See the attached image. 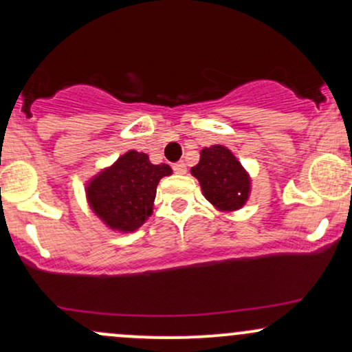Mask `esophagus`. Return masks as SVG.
Wrapping results in <instances>:
<instances>
[{"label":"esophagus","instance_id":"1","mask_svg":"<svg viewBox=\"0 0 352 352\" xmlns=\"http://www.w3.org/2000/svg\"><path fill=\"white\" fill-rule=\"evenodd\" d=\"M173 172L179 173V175H184V173H187V165H185L184 162L173 164Z\"/></svg>","mask_w":352,"mask_h":352}]
</instances>
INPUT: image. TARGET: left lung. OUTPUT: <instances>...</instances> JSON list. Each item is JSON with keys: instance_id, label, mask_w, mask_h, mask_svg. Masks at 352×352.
Returning <instances> with one entry per match:
<instances>
[{"instance_id": "1", "label": "left lung", "mask_w": 352, "mask_h": 352, "mask_svg": "<svg viewBox=\"0 0 352 352\" xmlns=\"http://www.w3.org/2000/svg\"><path fill=\"white\" fill-rule=\"evenodd\" d=\"M205 199L220 212H235L246 204L252 180L243 165L223 145L201 148L200 162L192 167Z\"/></svg>"}]
</instances>
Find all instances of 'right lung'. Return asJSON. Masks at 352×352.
<instances>
[{
    "label": "right lung",
    "instance_id": "right-lung-1",
    "mask_svg": "<svg viewBox=\"0 0 352 352\" xmlns=\"http://www.w3.org/2000/svg\"><path fill=\"white\" fill-rule=\"evenodd\" d=\"M168 175L167 164L153 165L147 153L129 151L87 182V204L111 230L135 232L152 215L157 185Z\"/></svg>",
    "mask_w": 352,
    "mask_h": 352
}]
</instances>
